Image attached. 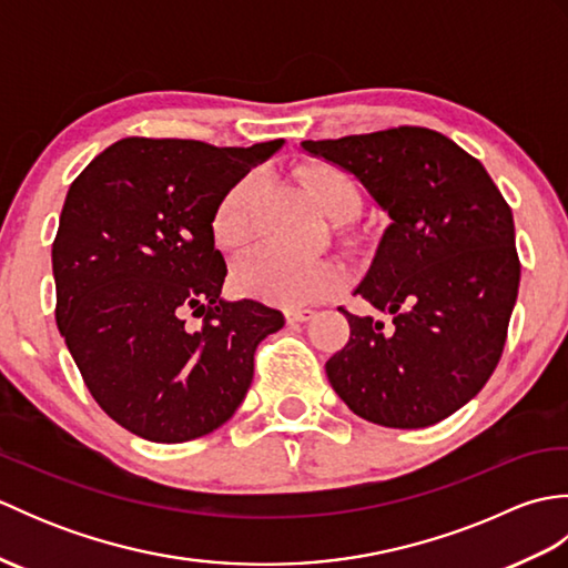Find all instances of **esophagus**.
<instances>
[{"mask_svg": "<svg viewBox=\"0 0 568 568\" xmlns=\"http://www.w3.org/2000/svg\"><path fill=\"white\" fill-rule=\"evenodd\" d=\"M312 317H315V310H310V307H291V310H285V320L287 322H310Z\"/></svg>", "mask_w": 568, "mask_h": 568, "instance_id": "obj_1", "label": "esophagus"}]
</instances>
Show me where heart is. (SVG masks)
I'll return each instance as SVG.
<instances>
[{
    "label": "heart",
    "instance_id": "1",
    "mask_svg": "<svg viewBox=\"0 0 568 568\" xmlns=\"http://www.w3.org/2000/svg\"><path fill=\"white\" fill-rule=\"evenodd\" d=\"M303 183L317 210L332 222H344L361 207L356 180L339 165L315 163L303 168ZM258 175H244L229 187L212 212L210 232L214 244L234 251L246 244L251 210L258 195ZM334 268L320 258H291L273 248H256L239 258L232 283L241 295L271 305H303L324 295L334 283Z\"/></svg>",
    "mask_w": 568,
    "mask_h": 568
}]
</instances>
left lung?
Instances as JSON below:
<instances>
[{
    "label": "left lung",
    "mask_w": 568,
    "mask_h": 568,
    "mask_svg": "<svg viewBox=\"0 0 568 568\" xmlns=\"http://www.w3.org/2000/svg\"><path fill=\"white\" fill-rule=\"evenodd\" d=\"M300 146L354 175L390 216L354 291L388 320L339 310L352 336L324 366L332 388L373 425H437L503 354L520 285L508 202L480 161L432 129Z\"/></svg>",
    "instance_id": "1"
}]
</instances>
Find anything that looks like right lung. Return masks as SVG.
<instances>
[{"label": "right lung", "instance_id": "right-lung-1", "mask_svg": "<svg viewBox=\"0 0 568 568\" xmlns=\"http://www.w3.org/2000/svg\"><path fill=\"white\" fill-rule=\"evenodd\" d=\"M283 143L131 136L68 190L55 322L94 400L136 437L178 444L222 427L244 403L258 342L285 324L256 300L222 297L226 263L210 232L224 192Z\"/></svg>", "mask_w": 568, "mask_h": 568}]
</instances>
